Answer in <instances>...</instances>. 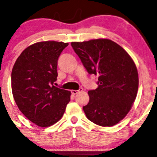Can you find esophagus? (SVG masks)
Here are the masks:
<instances>
[{
	"label": "esophagus",
	"instance_id": "1",
	"mask_svg": "<svg viewBox=\"0 0 157 157\" xmlns=\"http://www.w3.org/2000/svg\"><path fill=\"white\" fill-rule=\"evenodd\" d=\"M82 88H80V89H79L78 90H72V91H71V92H72V95H76V94H77V93H79V92H80V91H82Z\"/></svg>",
	"mask_w": 157,
	"mask_h": 157
}]
</instances>
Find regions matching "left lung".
<instances>
[{"instance_id":"1","label":"left lung","mask_w":157,"mask_h":157,"mask_svg":"<svg viewBox=\"0 0 157 157\" xmlns=\"http://www.w3.org/2000/svg\"><path fill=\"white\" fill-rule=\"evenodd\" d=\"M71 45L89 74L98 75V87L88 91L83 106L87 118L100 126H113L130 111L137 95L139 75L130 55L108 39H92Z\"/></svg>"}]
</instances>
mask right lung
<instances>
[{
  "label": "right lung",
  "instance_id": "obj_1",
  "mask_svg": "<svg viewBox=\"0 0 157 157\" xmlns=\"http://www.w3.org/2000/svg\"><path fill=\"white\" fill-rule=\"evenodd\" d=\"M68 43L40 41L26 48L11 72L12 93L21 112L40 127L58 122L70 101L71 92L54 85L57 61Z\"/></svg>",
  "mask_w": 157,
  "mask_h": 157
}]
</instances>
